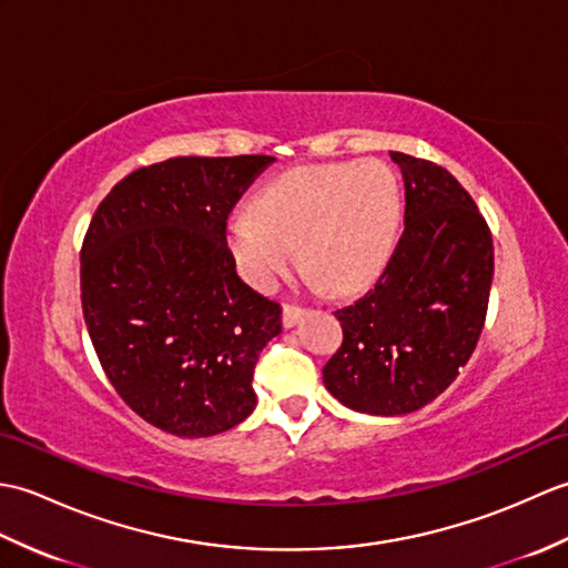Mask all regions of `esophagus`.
<instances>
[{
  "label": "esophagus",
  "instance_id": "1",
  "mask_svg": "<svg viewBox=\"0 0 568 568\" xmlns=\"http://www.w3.org/2000/svg\"><path fill=\"white\" fill-rule=\"evenodd\" d=\"M307 315V310L305 307H300V305H293V303H285L283 305V327H295V324L303 320Z\"/></svg>",
  "mask_w": 568,
  "mask_h": 568
}]
</instances>
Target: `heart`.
Wrapping results in <instances>:
<instances>
[{
    "instance_id": "heart-1",
    "label": "heart",
    "mask_w": 568,
    "mask_h": 568,
    "mask_svg": "<svg viewBox=\"0 0 568 568\" xmlns=\"http://www.w3.org/2000/svg\"><path fill=\"white\" fill-rule=\"evenodd\" d=\"M403 192L381 161L297 165L265 183L251 212L226 222L241 275L268 287L295 256L336 291L364 285L397 244Z\"/></svg>"
}]
</instances>
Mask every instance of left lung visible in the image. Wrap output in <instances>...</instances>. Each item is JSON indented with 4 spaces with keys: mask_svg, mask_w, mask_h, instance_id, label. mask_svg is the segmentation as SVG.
<instances>
[{
    "mask_svg": "<svg viewBox=\"0 0 568 568\" xmlns=\"http://www.w3.org/2000/svg\"><path fill=\"white\" fill-rule=\"evenodd\" d=\"M405 178V229L376 285L336 310L344 339L322 376L346 407L407 415L456 381L484 332L493 236L442 165L390 153Z\"/></svg>",
    "mask_w": 568,
    "mask_h": 568,
    "instance_id": "obj_1",
    "label": "left lung"
}]
</instances>
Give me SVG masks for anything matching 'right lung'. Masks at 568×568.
Instances as JSON below:
<instances>
[{
    "mask_svg": "<svg viewBox=\"0 0 568 568\" xmlns=\"http://www.w3.org/2000/svg\"><path fill=\"white\" fill-rule=\"evenodd\" d=\"M273 155H180L110 190L80 251V300L102 371L149 425L212 437L256 407L253 368L283 329L241 281L226 220Z\"/></svg>",
    "mask_w": 568,
    "mask_h": 568,
    "instance_id": "right-lung-1",
    "label": "right lung"
}]
</instances>
